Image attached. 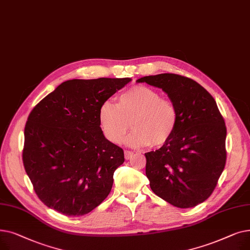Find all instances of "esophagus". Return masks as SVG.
<instances>
[{"mask_svg": "<svg viewBox=\"0 0 250 250\" xmlns=\"http://www.w3.org/2000/svg\"><path fill=\"white\" fill-rule=\"evenodd\" d=\"M133 156H134V152H132V151H127V150H125V158L126 160H128V159L132 158Z\"/></svg>", "mask_w": 250, "mask_h": 250, "instance_id": "esophagus-1", "label": "esophagus"}]
</instances>
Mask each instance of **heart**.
Masks as SVG:
<instances>
[{
    "mask_svg": "<svg viewBox=\"0 0 250 250\" xmlns=\"http://www.w3.org/2000/svg\"><path fill=\"white\" fill-rule=\"evenodd\" d=\"M98 120L103 135L113 144L123 141L132 123L134 132L125 141L127 146L158 148L174 136L179 113L175 103L162 98L158 91L137 85L118 96L117 105L105 101L100 106Z\"/></svg>",
    "mask_w": 250,
    "mask_h": 250,
    "instance_id": "obj_1",
    "label": "heart"
}]
</instances>
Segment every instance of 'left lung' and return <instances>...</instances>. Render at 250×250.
<instances>
[{
  "instance_id": "left-lung-1",
  "label": "left lung",
  "mask_w": 250,
  "mask_h": 250,
  "mask_svg": "<svg viewBox=\"0 0 250 250\" xmlns=\"http://www.w3.org/2000/svg\"><path fill=\"white\" fill-rule=\"evenodd\" d=\"M138 82L161 88L177 106L174 136L145 153L151 189L177 208H192L209 198L224 170L227 128L214 97L192 79L177 74L146 76Z\"/></svg>"
}]
</instances>
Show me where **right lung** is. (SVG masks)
I'll return each instance as SVG.
<instances>
[{"mask_svg":"<svg viewBox=\"0 0 250 250\" xmlns=\"http://www.w3.org/2000/svg\"><path fill=\"white\" fill-rule=\"evenodd\" d=\"M130 78L69 80L39 101L24 129L22 159L33 189L46 207L83 216L109 194L124 150L105 139L101 105Z\"/></svg>","mask_w":250,"mask_h":250,"instance_id":"obj_1","label":"right lung"}]
</instances>
